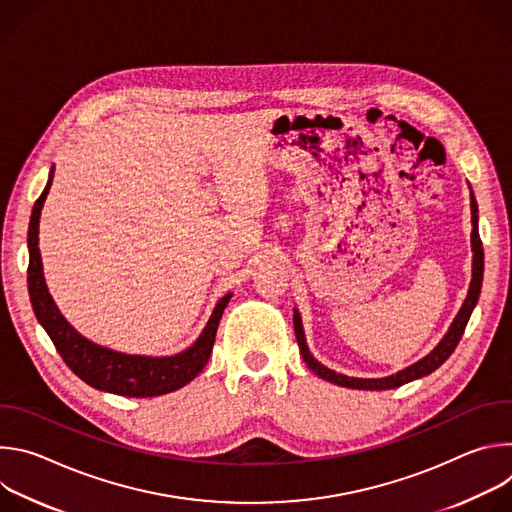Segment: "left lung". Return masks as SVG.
I'll return each instance as SVG.
<instances>
[{
	"instance_id": "1",
	"label": "left lung",
	"mask_w": 512,
	"mask_h": 512,
	"mask_svg": "<svg viewBox=\"0 0 512 512\" xmlns=\"http://www.w3.org/2000/svg\"><path fill=\"white\" fill-rule=\"evenodd\" d=\"M470 206H472V251H474V263H472V283H470V291H468V298L462 306V310L458 312L454 324L450 326L448 334L444 336V340L437 344L425 358H421L419 362L411 364V367L403 369L397 375L385 377V379H354V377H346V375H338L330 369H326L324 364H320L308 350L306 346V338H304V328H302V318L298 314V310H294V328H296V338L300 344V352L306 360L308 367L322 379L340 385V387H348V389H362V391H385V389H395L401 387L413 379L425 377L429 373H433L437 367H442V364L450 358V354L456 350L458 342L462 340V334L466 330V324L472 316L474 306L478 304L480 298V289H482V273H484V249H482V241L478 235V206H476V198L472 194L470 198Z\"/></svg>"
}]
</instances>
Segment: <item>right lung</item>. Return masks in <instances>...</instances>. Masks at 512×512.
<instances>
[{
	"label": "right lung",
	"instance_id": "right-lung-1",
	"mask_svg": "<svg viewBox=\"0 0 512 512\" xmlns=\"http://www.w3.org/2000/svg\"><path fill=\"white\" fill-rule=\"evenodd\" d=\"M52 176H54V168L50 170V178L44 192L40 194V198L32 208L30 229H28V249H30L28 291H30L34 314L42 324V328L48 332L58 354L68 364V369L72 373L99 391H107L123 397H158L184 387L204 369V364L208 362L218 322H221V316L231 300V294H227L221 302L216 304L198 340L188 350L176 356L152 358V356L123 354L83 338L62 318V314L54 306L42 275V259L38 249V223H40L42 204L52 184Z\"/></svg>",
	"mask_w": 512,
	"mask_h": 512
}]
</instances>
